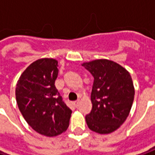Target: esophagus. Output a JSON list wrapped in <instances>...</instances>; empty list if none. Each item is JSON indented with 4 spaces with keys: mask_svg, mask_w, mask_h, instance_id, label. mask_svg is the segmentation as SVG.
I'll list each match as a JSON object with an SVG mask.
<instances>
[{
    "mask_svg": "<svg viewBox=\"0 0 155 155\" xmlns=\"http://www.w3.org/2000/svg\"><path fill=\"white\" fill-rule=\"evenodd\" d=\"M79 103H80V101H75L73 102V105H74L75 107H77L78 106H79Z\"/></svg>",
    "mask_w": 155,
    "mask_h": 155,
    "instance_id": "esophagus-1",
    "label": "esophagus"
}]
</instances>
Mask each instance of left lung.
<instances>
[{"instance_id": "obj_1", "label": "left lung", "mask_w": 155, "mask_h": 155, "mask_svg": "<svg viewBox=\"0 0 155 155\" xmlns=\"http://www.w3.org/2000/svg\"><path fill=\"white\" fill-rule=\"evenodd\" d=\"M82 66L94 77L93 107L86 115L87 127L98 134H110L124 123L131 110L134 98L131 75L120 65L106 59Z\"/></svg>"}]
</instances>
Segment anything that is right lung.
I'll return each mask as SVG.
<instances>
[{"instance_id":"add662e5","label":"right lung","mask_w":155,"mask_h":155,"mask_svg":"<svg viewBox=\"0 0 155 155\" xmlns=\"http://www.w3.org/2000/svg\"><path fill=\"white\" fill-rule=\"evenodd\" d=\"M57 67L52 58L34 61L21 74L15 89L18 107L28 124L48 137L67 130L72 114L54 85Z\"/></svg>"}]
</instances>
